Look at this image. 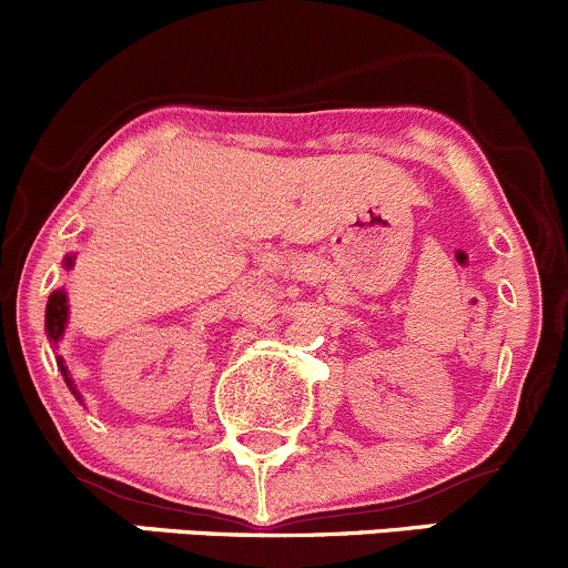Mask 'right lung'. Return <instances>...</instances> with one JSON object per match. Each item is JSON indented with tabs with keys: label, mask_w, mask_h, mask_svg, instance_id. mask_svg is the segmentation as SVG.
Instances as JSON below:
<instances>
[{
	"label": "right lung",
	"mask_w": 568,
	"mask_h": 568,
	"mask_svg": "<svg viewBox=\"0 0 568 568\" xmlns=\"http://www.w3.org/2000/svg\"><path fill=\"white\" fill-rule=\"evenodd\" d=\"M73 261H77V255H65V268H73ZM65 326H68V291L65 288H57L49 294V302H45V335H49L51 346L57 348V343L62 341V335H65ZM57 368L62 371V379H65V385L71 387V393L77 395V400L82 404V395H79L77 385H73L71 374H68V365L65 359L57 357Z\"/></svg>",
	"instance_id": "right-lung-1"
}]
</instances>
